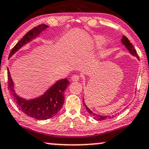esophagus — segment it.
I'll return each mask as SVG.
<instances>
[{"label":"esophagus","mask_w":149,"mask_h":149,"mask_svg":"<svg viewBox=\"0 0 149 149\" xmlns=\"http://www.w3.org/2000/svg\"><path fill=\"white\" fill-rule=\"evenodd\" d=\"M79 79H80V77H79L78 75H74V76L71 77V80H72L73 82H77V81L79 80Z\"/></svg>","instance_id":"obj_1"}]
</instances>
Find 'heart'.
I'll return each instance as SVG.
<instances>
[{"mask_svg":"<svg viewBox=\"0 0 149 149\" xmlns=\"http://www.w3.org/2000/svg\"><path fill=\"white\" fill-rule=\"evenodd\" d=\"M106 39H105L104 37L100 36H96L94 37L93 38V43L96 45V46H102V45H104L106 44ZM105 55H106V54H105L104 52H100L98 54H97V55L95 56V59L94 60H95V61H100V60L103 59V58H104Z\"/></svg>","mask_w":149,"mask_h":149,"instance_id":"obj_1","label":"heart"}]
</instances>
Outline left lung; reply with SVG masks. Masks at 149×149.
Wrapping results in <instances>:
<instances>
[{"label":"left lung","mask_w":149,"mask_h":149,"mask_svg":"<svg viewBox=\"0 0 149 149\" xmlns=\"http://www.w3.org/2000/svg\"><path fill=\"white\" fill-rule=\"evenodd\" d=\"M121 42L122 43V45H125V47L126 48H127V49L129 51L130 54H131L132 56H135V57H136L137 58V60H139V57H138V56H137V54L136 50H135L134 47H133V45L131 44V42H130L129 39H128L126 36H122V38L121 39ZM83 104H84V106L86 107V109L87 110L88 113H89L90 115H91V116H93V118H94V119L99 120V121H102V120H104L107 119V118H113L114 117L113 116H102V115L95 113L93 112L91 110V109L88 108V107L86 105L84 98H83Z\"/></svg>","instance_id":"1"}]
</instances>
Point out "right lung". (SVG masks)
Returning <instances> with one entry per match:
<instances>
[{"mask_svg": "<svg viewBox=\"0 0 149 149\" xmlns=\"http://www.w3.org/2000/svg\"><path fill=\"white\" fill-rule=\"evenodd\" d=\"M49 27L47 24H40L33 28L15 45L9 54L11 58L22 47L40 36L42 31ZM8 89L12 93L13 98L20 111L27 116L36 120H45L49 119L58 113L65 101L64 92L67 88L69 81L67 78L60 79L53 84L42 95L31 99H26L19 96L14 89V82L7 68Z\"/></svg>", "mask_w": 149, "mask_h": 149, "instance_id": "obj_1", "label": "right lung"}]
</instances>
